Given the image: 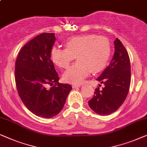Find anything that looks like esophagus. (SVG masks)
Returning a JSON list of instances; mask_svg holds the SVG:
<instances>
[{"mask_svg":"<svg viewBox=\"0 0 147 147\" xmlns=\"http://www.w3.org/2000/svg\"><path fill=\"white\" fill-rule=\"evenodd\" d=\"M73 88H78V87H80V84H77V85H76V84H73Z\"/></svg>","mask_w":147,"mask_h":147,"instance_id":"esophagus-1","label":"esophagus"}]
</instances>
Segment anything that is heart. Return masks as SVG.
<instances>
[{"mask_svg":"<svg viewBox=\"0 0 147 147\" xmlns=\"http://www.w3.org/2000/svg\"><path fill=\"white\" fill-rule=\"evenodd\" d=\"M66 49L53 47L51 59L61 69H67L73 60L77 62L63 74L65 82L80 84L90 74L100 72L106 67L111 55V44L108 38L96 34H84L68 38Z\"/></svg>","mask_w":147,"mask_h":147,"instance_id":"obj_1","label":"heart"}]
</instances>
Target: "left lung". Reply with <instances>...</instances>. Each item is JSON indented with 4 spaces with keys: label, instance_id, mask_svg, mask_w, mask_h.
Listing matches in <instances>:
<instances>
[{
    "label": "left lung",
    "instance_id": "1",
    "mask_svg": "<svg viewBox=\"0 0 147 147\" xmlns=\"http://www.w3.org/2000/svg\"><path fill=\"white\" fill-rule=\"evenodd\" d=\"M114 44L115 53L110 64L96 78L104 84V88H96L93 97L88 101L90 108L100 115H110L123 105L131 84L129 54L119 38H116Z\"/></svg>",
    "mask_w": 147,
    "mask_h": 147
}]
</instances>
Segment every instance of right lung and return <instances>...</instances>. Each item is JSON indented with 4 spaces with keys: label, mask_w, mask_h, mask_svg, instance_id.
<instances>
[{
    "label": "right lung",
    "mask_w": 147,
    "mask_h": 147,
    "mask_svg": "<svg viewBox=\"0 0 147 147\" xmlns=\"http://www.w3.org/2000/svg\"><path fill=\"white\" fill-rule=\"evenodd\" d=\"M56 40L54 33H42L22 47L15 63L18 94L30 112L38 117L52 118L63 109L72 86L59 83L51 60ZM49 85L53 86L49 88Z\"/></svg>",
    "instance_id": "right-lung-1"
}]
</instances>
